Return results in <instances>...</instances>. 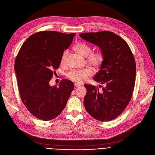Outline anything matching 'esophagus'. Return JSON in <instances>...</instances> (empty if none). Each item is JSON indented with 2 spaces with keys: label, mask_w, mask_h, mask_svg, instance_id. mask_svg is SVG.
<instances>
[{
  "label": "esophagus",
  "mask_w": 155,
  "mask_h": 155,
  "mask_svg": "<svg viewBox=\"0 0 155 155\" xmlns=\"http://www.w3.org/2000/svg\"><path fill=\"white\" fill-rule=\"evenodd\" d=\"M74 85H75V87H80V84H77V83H75V84H74Z\"/></svg>",
  "instance_id": "esophagus-1"
}]
</instances>
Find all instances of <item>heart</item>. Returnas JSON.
<instances>
[{
    "label": "heart",
    "mask_w": 155,
    "mask_h": 155,
    "mask_svg": "<svg viewBox=\"0 0 155 155\" xmlns=\"http://www.w3.org/2000/svg\"><path fill=\"white\" fill-rule=\"evenodd\" d=\"M75 51L83 56L87 57L88 63L93 68H97L100 67L104 60V54L101 52L92 53V48L88 45L84 43H79L74 46ZM68 56V51H64L62 54L61 58V63L64 64L66 62L67 57ZM92 73V70L90 68H85L84 69H75L70 71L67 73V77L72 81L77 83H82Z\"/></svg>",
    "instance_id": "1"
}]
</instances>
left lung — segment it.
Instances as JSON below:
<instances>
[{
    "mask_svg": "<svg viewBox=\"0 0 155 155\" xmlns=\"http://www.w3.org/2000/svg\"><path fill=\"white\" fill-rule=\"evenodd\" d=\"M80 36L101 49L104 60L94 80L105 86L85 84L84 106L100 121L116 118L131 100L135 84L136 63L126 41L112 32H85Z\"/></svg>",
    "mask_w": 155,
    "mask_h": 155,
    "instance_id": "obj_1",
    "label": "left lung"
}]
</instances>
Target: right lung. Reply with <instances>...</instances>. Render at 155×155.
Wrapping results in <instances>:
<instances>
[{"mask_svg": "<svg viewBox=\"0 0 155 155\" xmlns=\"http://www.w3.org/2000/svg\"><path fill=\"white\" fill-rule=\"evenodd\" d=\"M75 35L53 31L36 32L24 43L16 57L14 69L21 99L39 119L50 120L60 115L75 88L67 79L58 87L50 85L54 70L59 68L62 54Z\"/></svg>", "mask_w": 155, "mask_h": 155, "instance_id": "add662e5", "label": "right lung"}]
</instances>
